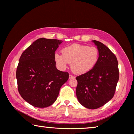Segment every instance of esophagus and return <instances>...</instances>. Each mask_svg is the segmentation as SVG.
I'll return each instance as SVG.
<instances>
[{
	"instance_id": "34e87169",
	"label": "esophagus",
	"mask_w": 134,
	"mask_h": 134,
	"mask_svg": "<svg viewBox=\"0 0 134 134\" xmlns=\"http://www.w3.org/2000/svg\"><path fill=\"white\" fill-rule=\"evenodd\" d=\"M74 78H75V76H73L71 74L69 75V79H74Z\"/></svg>"
}]
</instances>
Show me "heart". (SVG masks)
<instances>
[{
	"mask_svg": "<svg viewBox=\"0 0 134 134\" xmlns=\"http://www.w3.org/2000/svg\"><path fill=\"white\" fill-rule=\"evenodd\" d=\"M62 55L56 53L55 60L58 67L65 69L71 64L72 71L77 74H84L92 70L97 64L99 51L96 47L74 44L62 50Z\"/></svg>",
	"mask_w": 134,
	"mask_h": 134,
	"instance_id": "obj_1",
	"label": "heart"
}]
</instances>
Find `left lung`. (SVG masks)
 I'll return each instance as SVG.
<instances>
[{
	"instance_id": "left-lung-1",
	"label": "left lung",
	"mask_w": 134,
	"mask_h": 134,
	"mask_svg": "<svg viewBox=\"0 0 134 134\" xmlns=\"http://www.w3.org/2000/svg\"><path fill=\"white\" fill-rule=\"evenodd\" d=\"M92 41L99 51L98 62L92 70L76 78V94L82 105L95 109L113 98L119 72L117 58L112 51L101 42Z\"/></svg>"
}]
</instances>
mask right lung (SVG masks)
<instances>
[{"instance_id": "obj_1", "label": "right lung", "mask_w": 134, "mask_h": 134, "mask_svg": "<svg viewBox=\"0 0 134 134\" xmlns=\"http://www.w3.org/2000/svg\"><path fill=\"white\" fill-rule=\"evenodd\" d=\"M63 41L38 38L20 57L16 78L20 95L28 103L46 108L58 98L60 89L69 79L67 72L56 67L55 52Z\"/></svg>"}]
</instances>
